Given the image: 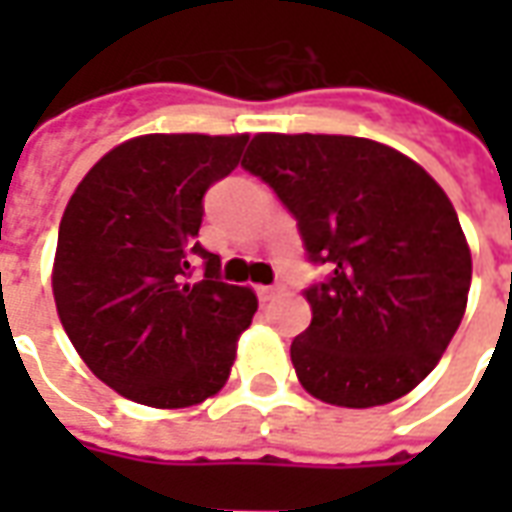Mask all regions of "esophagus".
Segmentation results:
<instances>
[{
	"label": "esophagus",
	"instance_id": "esophagus-1",
	"mask_svg": "<svg viewBox=\"0 0 512 512\" xmlns=\"http://www.w3.org/2000/svg\"><path fill=\"white\" fill-rule=\"evenodd\" d=\"M282 293H285V288H282V285H260V288H257V296H260V301H274V299H279Z\"/></svg>",
	"mask_w": 512,
	"mask_h": 512
}]
</instances>
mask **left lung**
Segmentation results:
<instances>
[{
  "label": "left lung",
  "mask_w": 512,
  "mask_h": 512,
  "mask_svg": "<svg viewBox=\"0 0 512 512\" xmlns=\"http://www.w3.org/2000/svg\"><path fill=\"white\" fill-rule=\"evenodd\" d=\"M241 167L293 213L307 260L329 268L304 290L312 321L290 345L301 386L345 408L408 395L447 351L472 285L450 197L362 136L257 134Z\"/></svg>",
  "instance_id": "8db88e82"
}]
</instances>
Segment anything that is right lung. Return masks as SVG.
I'll use <instances>...</instances> for the list:
<instances>
[{"label": "right lung", "mask_w": 512, "mask_h": 512, "mask_svg": "<svg viewBox=\"0 0 512 512\" xmlns=\"http://www.w3.org/2000/svg\"><path fill=\"white\" fill-rule=\"evenodd\" d=\"M249 136L147 134L109 150L62 213L51 288L84 365L128 400L197 406L224 386L257 310L197 241L202 200ZM200 256L206 274L190 282Z\"/></svg>", "instance_id": "add662e5"}]
</instances>
